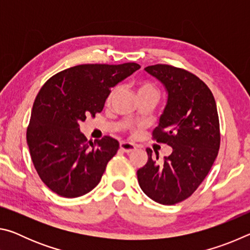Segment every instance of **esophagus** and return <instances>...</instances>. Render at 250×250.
Instances as JSON below:
<instances>
[{
  "mask_svg": "<svg viewBox=\"0 0 250 250\" xmlns=\"http://www.w3.org/2000/svg\"><path fill=\"white\" fill-rule=\"evenodd\" d=\"M120 149L124 152H125V153H129V152L133 151L135 149V146L133 143H130V142H121Z\"/></svg>",
  "mask_w": 250,
  "mask_h": 250,
  "instance_id": "1",
  "label": "esophagus"
}]
</instances>
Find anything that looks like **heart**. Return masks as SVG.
I'll return each mask as SVG.
<instances>
[{
    "label": "heart",
    "mask_w": 250,
    "mask_h": 250,
    "mask_svg": "<svg viewBox=\"0 0 250 250\" xmlns=\"http://www.w3.org/2000/svg\"><path fill=\"white\" fill-rule=\"evenodd\" d=\"M115 94H116V88H113V89L109 92V95L107 97V103H110V101H111ZM137 95H138V97L149 96V97H153V98L158 99L159 89L154 83H149V82H141V83H137Z\"/></svg>",
    "instance_id": "obj_1"
}]
</instances>
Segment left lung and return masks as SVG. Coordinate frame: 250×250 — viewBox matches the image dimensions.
I'll return each mask as SVG.
<instances>
[{
	"mask_svg": "<svg viewBox=\"0 0 250 250\" xmlns=\"http://www.w3.org/2000/svg\"><path fill=\"white\" fill-rule=\"evenodd\" d=\"M167 91V103L152 139L172 146L159 163L147 147V162L137 172L151 200L174 205L196 191L208 174L221 146L216 103L207 84L189 71L171 65L146 67Z\"/></svg>",
	"mask_w": 250,
	"mask_h": 250,
	"instance_id": "1",
	"label": "left lung"
}]
</instances>
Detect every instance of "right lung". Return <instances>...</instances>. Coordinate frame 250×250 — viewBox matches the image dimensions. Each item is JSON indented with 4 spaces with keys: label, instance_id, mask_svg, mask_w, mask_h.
<instances>
[{
    "label": "right lung",
    "instance_id": "obj_1",
    "mask_svg": "<svg viewBox=\"0 0 250 250\" xmlns=\"http://www.w3.org/2000/svg\"><path fill=\"white\" fill-rule=\"evenodd\" d=\"M139 68L135 62L78 65L54 75L41 88L26 140L37 174L54 193L73 198L98 185L119 142L109 135L88 142L79 124L103 111L110 89Z\"/></svg>",
    "mask_w": 250,
    "mask_h": 250
}]
</instances>
